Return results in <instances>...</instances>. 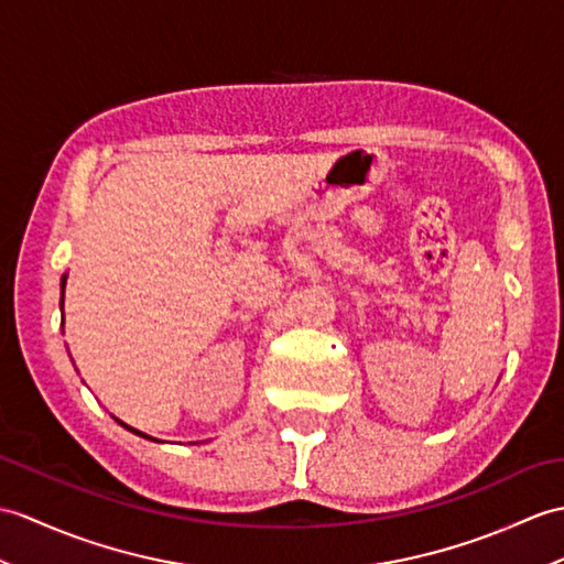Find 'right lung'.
I'll return each mask as SVG.
<instances>
[{
  "instance_id": "obj_1",
  "label": "right lung",
  "mask_w": 564,
  "mask_h": 564,
  "mask_svg": "<svg viewBox=\"0 0 564 564\" xmlns=\"http://www.w3.org/2000/svg\"><path fill=\"white\" fill-rule=\"evenodd\" d=\"M64 283H67V279H62V295H64ZM124 425V423H122ZM124 427H129V425H124ZM132 432H137V435H143V432H139V430H134V427H129ZM143 437H149V435H143Z\"/></svg>"
}]
</instances>
